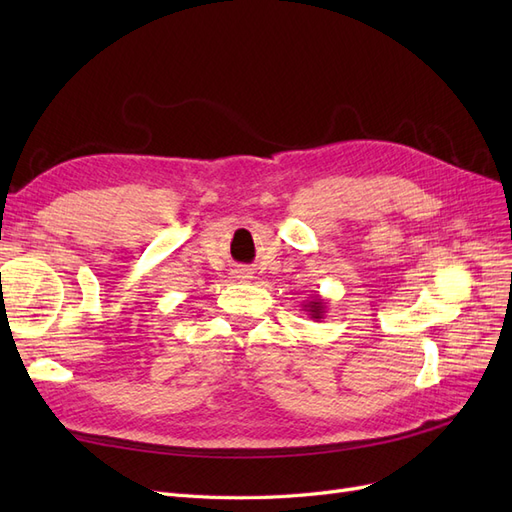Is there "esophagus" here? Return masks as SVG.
I'll return each instance as SVG.
<instances>
[{"instance_id": "esophagus-1", "label": "esophagus", "mask_w": 512, "mask_h": 512, "mask_svg": "<svg viewBox=\"0 0 512 512\" xmlns=\"http://www.w3.org/2000/svg\"><path fill=\"white\" fill-rule=\"evenodd\" d=\"M241 275H245V273H241Z\"/></svg>"}]
</instances>
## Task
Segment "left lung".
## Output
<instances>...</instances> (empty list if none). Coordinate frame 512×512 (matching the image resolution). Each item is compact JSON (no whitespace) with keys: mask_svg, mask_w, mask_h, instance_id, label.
<instances>
[{"mask_svg":"<svg viewBox=\"0 0 512 512\" xmlns=\"http://www.w3.org/2000/svg\"><path fill=\"white\" fill-rule=\"evenodd\" d=\"M303 309H305V312L309 314V318L318 322V320H322V318H324V314H327V303H324L320 297H314V301L305 303V305H303Z\"/></svg>","mask_w":512,"mask_h":512,"instance_id":"1","label":"left lung"}]
</instances>
